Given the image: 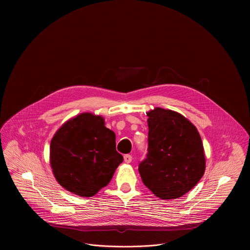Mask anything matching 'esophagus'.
<instances>
[{"instance_id":"obj_1","label":"esophagus","mask_w":250,"mask_h":250,"mask_svg":"<svg viewBox=\"0 0 250 250\" xmlns=\"http://www.w3.org/2000/svg\"><path fill=\"white\" fill-rule=\"evenodd\" d=\"M124 162H125L126 164H130V163L132 162V156L129 155V154L125 155V156H124Z\"/></svg>"}]
</instances>
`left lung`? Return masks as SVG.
Segmentation results:
<instances>
[{
  "label": "left lung",
  "instance_id": "1",
  "mask_svg": "<svg viewBox=\"0 0 250 250\" xmlns=\"http://www.w3.org/2000/svg\"><path fill=\"white\" fill-rule=\"evenodd\" d=\"M148 148L139 165L143 184L161 199L189 191L205 172L203 143L195 126L176 111L147 112Z\"/></svg>",
  "mask_w": 250,
  "mask_h": 250
}]
</instances>
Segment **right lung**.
I'll return each instance as SVG.
<instances>
[{
    "instance_id": "add662e5",
    "label": "right lung",
    "mask_w": 250,
    "mask_h": 250,
    "mask_svg": "<svg viewBox=\"0 0 250 250\" xmlns=\"http://www.w3.org/2000/svg\"><path fill=\"white\" fill-rule=\"evenodd\" d=\"M123 157L104 118L82 113L64 123L50 145V163L57 181L83 197L96 194L112 178Z\"/></svg>"
}]
</instances>
